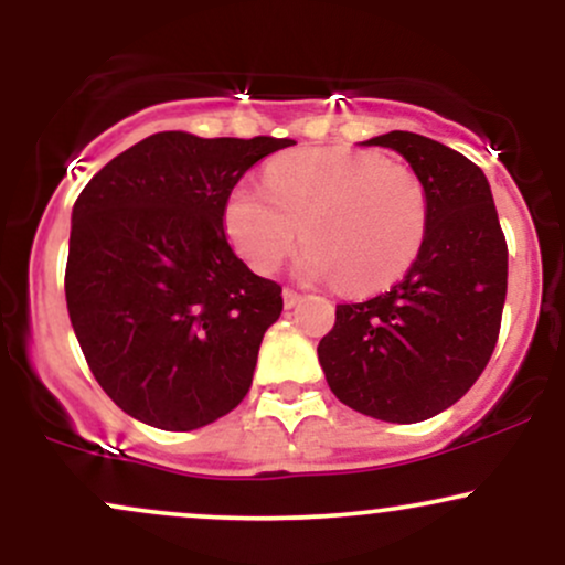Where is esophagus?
I'll list each match as a JSON object with an SVG mask.
<instances>
[{
    "label": "esophagus",
    "mask_w": 565,
    "mask_h": 565,
    "mask_svg": "<svg viewBox=\"0 0 565 565\" xmlns=\"http://www.w3.org/2000/svg\"><path fill=\"white\" fill-rule=\"evenodd\" d=\"M300 300H302V297L297 295L295 289H284V305H287V308H297V305H300Z\"/></svg>",
    "instance_id": "esophagus-1"
}]
</instances>
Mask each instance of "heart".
<instances>
[{
	"label": "heart",
	"instance_id": "1",
	"mask_svg": "<svg viewBox=\"0 0 565 565\" xmlns=\"http://www.w3.org/2000/svg\"><path fill=\"white\" fill-rule=\"evenodd\" d=\"M430 223L419 174L372 151L302 148L265 167V188H233L225 231L242 260L274 274L297 242V276L337 278L348 295L391 287L412 268Z\"/></svg>",
	"mask_w": 565,
	"mask_h": 565
}]
</instances>
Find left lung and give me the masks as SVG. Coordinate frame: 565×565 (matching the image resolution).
Returning <instances> with one entry per match:
<instances>
[{
  "label": "left lung",
  "mask_w": 565,
  "mask_h": 565,
  "mask_svg": "<svg viewBox=\"0 0 565 565\" xmlns=\"http://www.w3.org/2000/svg\"><path fill=\"white\" fill-rule=\"evenodd\" d=\"M361 146L406 159L427 191L430 223L417 260L391 291L337 305L319 361L345 406L382 423H423L457 404L494 353L508 244L489 180L468 157L404 129Z\"/></svg>",
  "instance_id": "1"
}]
</instances>
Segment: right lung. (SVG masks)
<instances>
[{
  "instance_id": "add662e5",
  "label": "right lung",
  "mask_w": 565,
  "mask_h": 565,
  "mask_svg": "<svg viewBox=\"0 0 565 565\" xmlns=\"http://www.w3.org/2000/svg\"><path fill=\"white\" fill-rule=\"evenodd\" d=\"M276 138L157 132L108 161L71 212L66 302L95 380L159 430H196L252 387L281 287L225 238L233 185Z\"/></svg>"
}]
</instances>
